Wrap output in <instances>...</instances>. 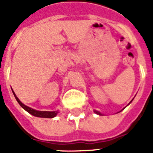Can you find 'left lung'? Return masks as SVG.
Here are the masks:
<instances>
[{
  "instance_id": "1",
  "label": "left lung",
  "mask_w": 153,
  "mask_h": 153,
  "mask_svg": "<svg viewBox=\"0 0 153 153\" xmlns=\"http://www.w3.org/2000/svg\"><path fill=\"white\" fill-rule=\"evenodd\" d=\"M132 102V101H131ZM130 102L128 103V104H130ZM94 112L96 113V114H97V115H102V113L101 112H99V111H94Z\"/></svg>"
}]
</instances>
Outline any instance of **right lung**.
I'll use <instances>...</instances> for the list:
<instances>
[{
    "label": "right lung",
    "mask_w": 153,
    "mask_h": 153,
    "mask_svg": "<svg viewBox=\"0 0 153 153\" xmlns=\"http://www.w3.org/2000/svg\"><path fill=\"white\" fill-rule=\"evenodd\" d=\"M13 93H14V96H15V99L17 100V102L21 106V107L23 109H25L26 111H28L29 114H31V115H34L36 117H41V118H53L55 117L56 115L59 113L58 111H37V110H34L31 108V107H29V106H26L25 105L24 103H22L19 99L17 96L15 95V93H14V91H13Z\"/></svg>",
    "instance_id": "add662e5"
}]
</instances>
